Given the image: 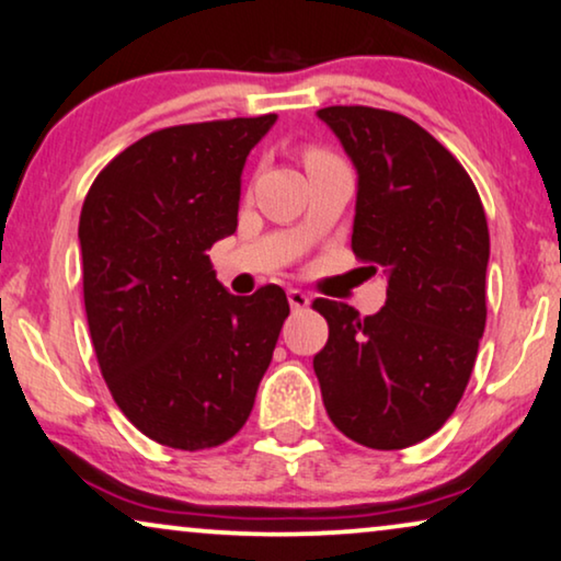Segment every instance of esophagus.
Here are the masks:
<instances>
[{
	"instance_id": "esophagus-1",
	"label": "esophagus",
	"mask_w": 561,
	"mask_h": 561,
	"mask_svg": "<svg viewBox=\"0 0 561 561\" xmlns=\"http://www.w3.org/2000/svg\"><path fill=\"white\" fill-rule=\"evenodd\" d=\"M287 300H289V305H293V310H305L310 305V297L300 293V289H289Z\"/></svg>"
}]
</instances>
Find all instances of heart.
Masks as SVG:
<instances>
[{
	"label": "heart",
	"mask_w": 561,
	"mask_h": 561,
	"mask_svg": "<svg viewBox=\"0 0 561 561\" xmlns=\"http://www.w3.org/2000/svg\"><path fill=\"white\" fill-rule=\"evenodd\" d=\"M323 156H331V153L320 151V148H310V151H308V153H305V163H308V161H312V159H323Z\"/></svg>",
	"instance_id": "1"
}]
</instances>
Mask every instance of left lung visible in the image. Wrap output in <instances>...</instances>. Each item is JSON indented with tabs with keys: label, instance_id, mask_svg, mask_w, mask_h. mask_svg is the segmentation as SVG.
<instances>
[{
	"label": "left lung",
	"instance_id": "8db88e82",
	"mask_svg": "<svg viewBox=\"0 0 561 561\" xmlns=\"http://www.w3.org/2000/svg\"><path fill=\"white\" fill-rule=\"evenodd\" d=\"M318 117L358 171L351 251L387 272V300L358 318L318 297L328 343L312 367L343 436L408 449L449 421L474 369L488 320V218L465 167L410 117L364 104Z\"/></svg>",
	"mask_w": 561,
	"mask_h": 561
}]
</instances>
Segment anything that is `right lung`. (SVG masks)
I'll return each instance as SVG.
<instances>
[{"instance_id": "add662e5", "label": "right lung", "mask_w": 561, "mask_h": 561, "mask_svg": "<svg viewBox=\"0 0 561 561\" xmlns=\"http://www.w3.org/2000/svg\"><path fill=\"white\" fill-rule=\"evenodd\" d=\"M276 115L148 133L89 186L84 308L112 400L156 444L203 451L249 421L289 316L285 289L236 297L207 249L236 233L245 156Z\"/></svg>"}]
</instances>
